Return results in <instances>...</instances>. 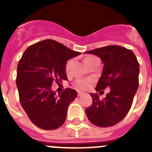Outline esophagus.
Wrapping results in <instances>:
<instances>
[{"label":"esophagus","mask_w":152,"mask_h":152,"mask_svg":"<svg viewBox=\"0 0 152 152\" xmlns=\"http://www.w3.org/2000/svg\"><path fill=\"white\" fill-rule=\"evenodd\" d=\"M84 94V93L82 92V91H78V92H77V95H78V96H81V95Z\"/></svg>","instance_id":"obj_1"}]
</instances>
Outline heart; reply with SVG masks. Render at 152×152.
Returning a JSON list of instances; mask_svg holds the SVG:
<instances>
[{
	"mask_svg": "<svg viewBox=\"0 0 152 152\" xmlns=\"http://www.w3.org/2000/svg\"><path fill=\"white\" fill-rule=\"evenodd\" d=\"M96 58L95 57H92V56H88L85 58L84 60V62H87L88 61H91V60H94V59H96ZM71 62L72 61L70 60L67 62L66 64V69L68 70L69 68L70 64H71ZM92 81L93 80L89 78H79L76 80V82H75V86L78 88H81V89H87L92 84Z\"/></svg>",
	"mask_w": 152,
	"mask_h": 152,
	"instance_id": "heart-1",
	"label": "heart"
}]
</instances>
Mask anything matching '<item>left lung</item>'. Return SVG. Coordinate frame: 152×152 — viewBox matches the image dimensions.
I'll return each instance as SVG.
<instances>
[{"mask_svg":"<svg viewBox=\"0 0 152 152\" xmlns=\"http://www.w3.org/2000/svg\"><path fill=\"white\" fill-rule=\"evenodd\" d=\"M84 53L94 55L103 61L102 75L96 91L108 87L110 91L103 100L90 94L92 105L85 109L92 124L110 127L119 123L127 115L139 88V64L132 51L119 45H108Z\"/></svg>","mask_w":152,"mask_h":152,"instance_id":"obj_1","label":"left lung"}]
</instances>
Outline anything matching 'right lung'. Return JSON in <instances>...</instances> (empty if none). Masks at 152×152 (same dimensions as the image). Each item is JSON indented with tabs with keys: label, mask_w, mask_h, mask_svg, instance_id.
I'll return each instance as SVG.
<instances>
[{
	"label": "right lung",
	"mask_w": 152,
	"mask_h": 152,
	"mask_svg": "<svg viewBox=\"0 0 152 152\" xmlns=\"http://www.w3.org/2000/svg\"><path fill=\"white\" fill-rule=\"evenodd\" d=\"M80 53L52 39L28 47L17 65V89L22 107L39 128L52 130L64 124L77 91L67 88L58 96L51 90L54 80H68L67 61Z\"/></svg>",
	"instance_id": "right-lung-1"
}]
</instances>
